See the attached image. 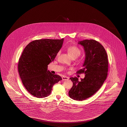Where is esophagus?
Here are the masks:
<instances>
[{"label":"esophagus","instance_id":"obj_1","mask_svg":"<svg viewBox=\"0 0 127 127\" xmlns=\"http://www.w3.org/2000/svg\"><path fill=\"white\" fill-rule=\"evenodd\" d=\"M62 79L63 81H67V80H68L69 79V77L63 76V77H62Z\"/></svg>","mask_w":127,"mask_h":127}]
</instances>
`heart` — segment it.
Here are the masks:
<instances>
[{
    "label": "heart",
    "mask_w": 127,
    "mask_h": 127,
    "mask_svg": "<svg viewBox=\"0 0 127 127\" xmlns=\"http://www.w3.org/2000/svg\"><path fill=\"white\" fill-rule=\"evenodd\" d=\"M67 52L70 56L72 58H76L79 56L81 54V50L77 46H71L67 48ZM60 54V52H59L58 55Z\"/></svg>",
    "instance_id": "1"
}]
</instances>
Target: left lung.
<instances>
[{
	"label": "left lung",
	"mask_w": 127,
	"mask_h": 127,
	"mask_svg": "<svg viewBox=\"0 0 127 127\" xmlns=\"http://www.w3.org/2000/svg\"><path fill=\"white\" fill-rule=\"evenodd\" d=\"M78 43L83 47L85 53L83 68L77 73L85 74L78 81L77 77L70 79L73 82L69 96L73 100H83L92 96L100 88L108 75V55L100 43L94 39H85Z\"/></svg>",
	"instance_id": "obj_1"
}]
</instances>
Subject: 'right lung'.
I'll return each mask as SVG.
<instances>
[{
    "mask_svg": "<svg viewBox=\"0 0 127 127\" xmlns=\"http://www.w3.org/2000/svg\"><path fill=\"white\" fill-rule=\"evenodd\" d=\"M62 39H41L29 43L23 50L18 63V71L23 84L32 95L42 98L49 95L54 84L62 77L47 70L62 48Z\"/></svg>",
    "mask_w": 127,
    "mask_h": 127,
    "instance_id": "add662e5",
    "label": "right lung"
}]
</instances>
